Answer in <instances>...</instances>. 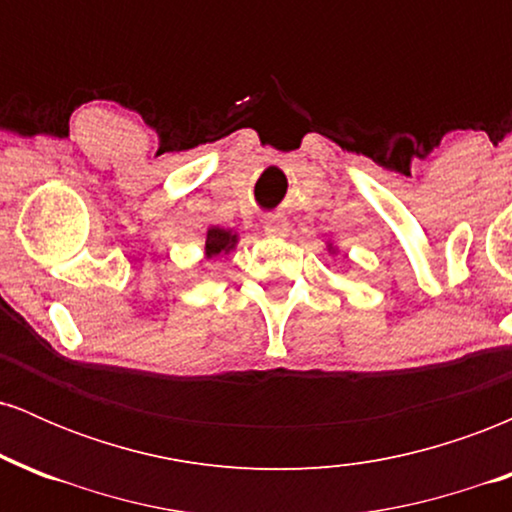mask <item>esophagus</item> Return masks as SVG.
Returning <instances> with one entry per match:
<instances>
[{
  "mask_svg": "<svg viewBox=\"0 0 512 512\" xmlns=\"http://www.w3.org/2000/svg\"><path fill=\"white\" fill-rule=\"evenodd\" d=\"M264 236L269 238H286L289 236V221L284 216H269L264 221Z\"/></svg>",
  "mask_w": 512,
  "mask_h": 512,
  "instance_id": "34e87169",
  "label": "esophagus"
}]
</instances>
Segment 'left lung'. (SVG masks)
Wrapping results in <instances>:
<instances>
[{"label":"left lung","instance_id":"8db88e82","mask_svg":"<svg viewBox=\"0 0 512 512\" xmlns=\"http://www.w3.org/2000/svg\"><path fill=\"white\" fill-rule=\"evenodd\" d=\"M327 252H330V255H337V252H339V250H337V248H334V245H332V243H327Z\"/></svg>","mask_w":512,"mask_h":512}]
</instances>
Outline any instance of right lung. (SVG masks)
<instances>
[{
	"label": "right lung",
	"instance_id": "obj_1",
	"mask_svg": "<svg viewBox=\"0 0 512 512\" xmlns=\"http://www.w3.org/2000/svg\"><path fill=\"white\" fill-rule=\"evenodd\" d=\"M236 245H238V233L228 231V228L211 226L207 236H204V255H207V260L219 255H228Z\"/></svg>",
	"mask_w": 512,
	"mask_h": 512
}]
</instances>
